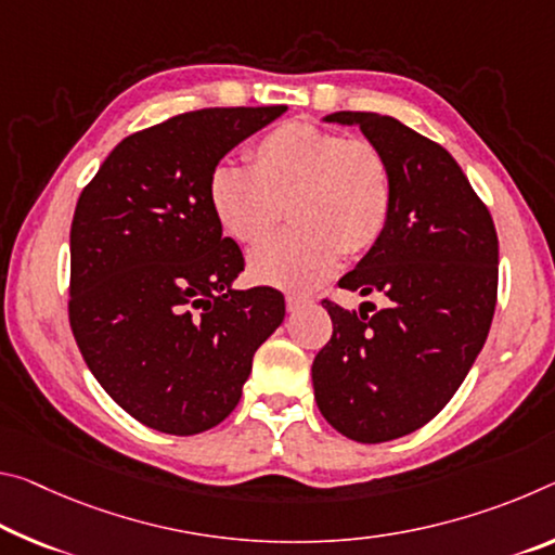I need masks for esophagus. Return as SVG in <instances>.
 Masks as SVG:
<instances>
[{
  "instance_id": "1",
  "label": "esophagus",
  "mask_w": 555,
  "mask_h": 555,
  "mask_svg": "<svg viewBox=\"0 0 555 555\" xmlns=\"http://www.w3.org/2000/svg\"><path fill=\"white\" fill-rule=\"evenodd\" d=\"M304 306H309V298H304V296H296V294H288V296H286V309H288V313H296V311H301Z\"/></svg>"
}]
</instances>
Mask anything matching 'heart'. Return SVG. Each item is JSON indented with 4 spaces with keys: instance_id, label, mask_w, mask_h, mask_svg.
I'll return each instance as SVG.
<instances>
[{
    "instance_id": "1",
    "label": "heart",
    "mask_w": 555,
    "mask_h": 555,
    "mask_svg": "<svg viewBox=\"0 0 555 555\" xmlns=\"http://www.w3.org/2000/svg\"><path fill=\"white\" fill-rule=\"evenodd\" d=\"M251 167L222 163L209 175V207L240 244H259L288 207L296 224L251 254L259 284L311 292L367 251L392 212V175L371 140L346 138L304 120L284 122L251 147Z\"/></svg>"
}]
</instances>
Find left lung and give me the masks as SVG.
I'll use <instances>...</instances> for the list:
<instances>
[{
	"label": "left lung",
	"mask_w": 555,
	"mask_h": 555,
	"mask_svg": "<svg viewBox=\"0 0 555 555\" xmlns=\"http://www.w3.org/2000/svg\"><path fill=\"white\" fill-rule=\"evenodd\" d=\"M323 120L358 126L392 175L388 227L338 281L383 296L385 309L367 315L365 304L358 313L325 298L333 336L311 367L328 425L377 444L427 425L467 377L494 319L499 240L442 145L380 113L338 111Z\"/></svg>",
	"instance_id": "8db88e82"
}]
</instances>
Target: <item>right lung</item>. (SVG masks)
Instances as JSON below:
<instances>
[{"mask_svg": "<svg viewBox=\"0 0 555 555\" xmlns=\"http://www.w3.org/2000/svg\"><path fill=\"white\" fill-rule=\"evenodd\" d=\"M286 105L202 108L113 147L72 222L68 321L101 388L165 435L236 408L257 348L286 315L276 288L240 292V244L209 207L219 160Z\"/></svg>", "mask_w": 555, "mask_h": 555, "instance_id": "obj_1", "label": "right lung"}]
</instances>
